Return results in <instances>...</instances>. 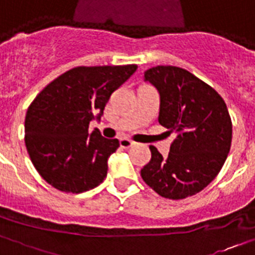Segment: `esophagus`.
Returning a JSON list of instances; mask_svg holds the SVG:
<instances>
[{"label": "esophagus", "mask_w": 255, "mask_h": 255, "mask_svg": "<svg viewBox=\"0 0 255 255\" xmlns=\"http://www.w3.org/2000/svg\"><path fill=\"white\" fill-rule=\"evenodd\" d=\"M119 144H121V146L123 147V149H128V147H131L132 145H133V141L129 140V138L123 137L119 140Z\"/></svg>", "instance_id": "esophagus-1"}]
</instances>
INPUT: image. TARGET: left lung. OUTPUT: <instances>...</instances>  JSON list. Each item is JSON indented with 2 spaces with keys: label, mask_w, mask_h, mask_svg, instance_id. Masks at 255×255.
I'll use <instances>...</instances> for the list:
<instances>
[{
  "label": "left lung",
  "mask_w": 255,
  "mask_h": 255,
  "mask_svg": "<svg viewBox=\"0 0 255 255\" xmlns=\"http://www.w3.org/2000/svg\"><path fill=\"white\" fill-rule=\"evenodd\" d=\"M144 80L159 93L158 122L176 138L166 158L150 146L141 177L159 196L183 200L206 188L223 167L232 141L230 113L214 88L184 68L151 67Z\"/></svg>",
  "instance_id": "left-lung-1"
}]
</instances>
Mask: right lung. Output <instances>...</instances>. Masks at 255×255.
Returning <instances> with one entry per match:
<instances>
[{"label": "right lung", "mask_w": 255, "mask_h": 255, "mask_svg": "<svg viewBox=\"0 0 255 255\" xmlns=\"http://www.w3.org/2000/svg\"><path fill=\"white\" fill-rule=\"evenodd\" d=\"M136 70V65L75 67L36 96L25 114L24 141L51 187L81 193L104 181L119 141L102 137L98 129L89 132V123L101 118L111 93Z\"/></svg>", "instance_id": "right-lung-1"}]
</instances>
